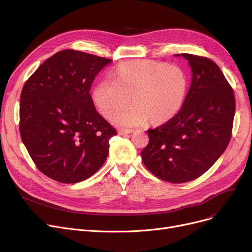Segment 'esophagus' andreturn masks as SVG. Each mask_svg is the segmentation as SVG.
<instances>
[{"label": "esophagus", "instance_id": "obj_1", "mask_svg": "<svg viewBox=\"0 0 252 252\" xmlns=\"http://www.w3.org/2000/svg\"><path fill=\"white\" fill-rule=\"evenodd\" d=\"M119 135H128V134H130V133H133V130L131 129H126V128H122V129H119Z\"/></svg>", "mask_w": 252, "mask_h": 252}]
</instances>
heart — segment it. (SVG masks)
I'll return each mask as SVG.
<instances>
[{"mask_svg":"<svg viewBox=\"0 0 252 252\" xmlns=\"http://www.w3.org/2000/svg\"><path fill=\"white\" fill-rule=\"evenodd\" d=\"M113 78L101 81L93 92L100 112L107 118L129 101L135 103L113 117L119 126H139L149 119L152 124L165 123L182 108L188 81L177 65L151 60L126 61L113 71Z\"/></svg>","mask_w":252,"mask_h":252,"instance_id":"heart-1","label":"heart"}]
</instances>
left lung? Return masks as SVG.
Returning <instances> with one entry per match:
<instances>
[{
	"label": "left lung",
	"mask_w": 252,
	"mask_h": 252,
	"mask_svg": "<svg viewBox=\"0 0 252 252\" xmlns=\"http://www.w3.org/2000/svg\"><path fill=\"white\" fill-rule=\"evenodd\" d=\"M186 59L192 81L182 108L171 119L148 129L142 159L153 175L180 184L203 175L228 147L235 115L232 88L210 59L176 54Z\"/></svg>",
	"instance_id": "1"
}]
</instances>
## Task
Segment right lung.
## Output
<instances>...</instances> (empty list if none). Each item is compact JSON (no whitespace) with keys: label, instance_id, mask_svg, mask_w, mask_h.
<instances>
[{"label":"right lung","instance_id":"right-lung-1","mask_svg":"<svg viewBox=\"0 0 252 252\" xmlns=\"http://www.w3.org/2000/svg\"><path fill=\"white\" fill-rule=\"evenodd\" d=\"M111 60L74 50L47 59L20 95L19 129L36 167L64 184L87 180L104 164L116 130L90 95L96 75Z\"/></svg>","mask_w":252,"mask_h":252}]
</instances>
